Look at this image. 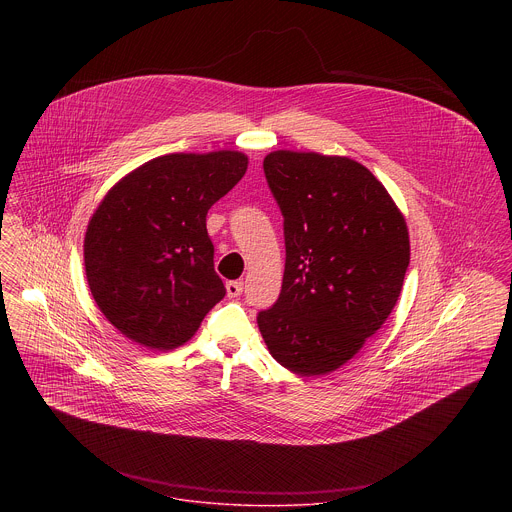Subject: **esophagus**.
<instances>
[{"instance_id":"obj_1","label":"esophagus","mask_w":512,"mask_h":512,"mask_svg":"<svg viewBox=\"0 0 512 512\" xmlns=\"http://www.w3.org/2000/svg\"><path fill=\"white\" fill-rule=\"evenodd\" d=\"M244 290V284L242 282H228L226 284V295L230 297V299H234V297H238L240 293Z\"/></svg>"}]
</instances>
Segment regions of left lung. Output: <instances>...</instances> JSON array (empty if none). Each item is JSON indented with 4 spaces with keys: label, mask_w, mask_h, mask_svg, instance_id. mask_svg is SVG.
Listing matches in <instances>:
<instances>
[{
    "label": "left lung",
    "mask_w": 512,
    "mask_h": 512,
    "mask_svg": "<svg viewBox=\"0 0 512 512\" xmlns=\"http://www.w3.org/2000/svg\"><path fill=\"white\" fill-rule=\"evenodd\" d=\"M264 173L284 215L286 270L258 327L293 374H329L392 313L410 264L408 224L351 157L278 149L264 157Z\"/></svg>",
    "instance_id": "obj_1"
}]
</instances>
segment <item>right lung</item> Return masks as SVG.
<instances>
[{
	"label": "right lung",
	"mask_w": 512,
	"mask_h": 512,
	"mask_svg": "<svg viewBox=\"0 0 512 512\" xmlns=\"http://www.w3.org/2000/svg\"><path fill=\"white\" fill-rule=\"evenodd\" d=\"M234 149L167 153L116 181L84 234V270L104 317L130 341L173 351L224 297L207 213L246 173Z\"/></svg>",
	"instance_id": "obj_1"
}]
</instances>
